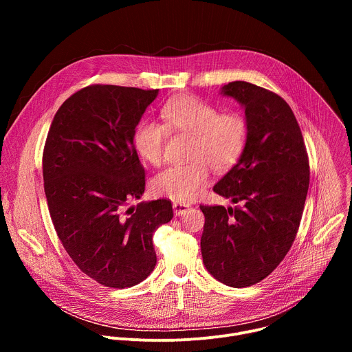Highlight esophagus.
I'll list each match as a JSON object with an SVG mask.
<instances>
[{"label": "esophagus", "instance_id": "34e87169", "mask_svg": "<svg viewBox=\"0 0 352 352\" xmlns=\"http://www.w3.org/2000/svg\"><path fill=\"white\" fill-rule=\"evenodd\" d=\"M173 209H174V213H175L177 216H182V214H185V213L190 209V206L186 205V204L174 202V204H173Z\"/></svg>", "mask_w": 352, "mask_h": 352}]
</instances>
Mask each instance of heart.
Segmentation results:
<instances>
[{"mask_svg":"<svg viewBox=\"0 0 352 352\" xmlns=\"http://www.w3.org/2000/svg\"><path fill=\"white\" fill-rule=\"evenodd\" d=\"M160 114L163 124L142 120L135 126L133 147L144 162L159 166L164 157L168 132L192 135V162L170 166L152 181L157 196L188 202L208 182L209 166L224 171L239 160L248 140V122L239 113H220L214 104L195 96L168 100Z\"/></svg>","mask_w":352,"mask_h":352,"instance_id":"b5f03b06","label":"heart"}]
</instances>
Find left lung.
I'll list each match as a JSON object with an SVG mask.
<instances>
[{"label": "left lung", "instance_id": "8db88e82", "mask_svg": "<svg viewBox=\"0 0 352 352\" xmlns=\"http://www.w3.org/2000/svg\"><path fill=\"white\" fill-rule=\"evenodd\" d=\"M221 93L245 107L248 140L238 163L213 190L243 206L200 205V249L214 278L242 288L266 278L292 246L309 188V157L283 97L243 80L230 82Z\"/></svg>", "mask_w": 352, "mask_h": 352}]
</instances>
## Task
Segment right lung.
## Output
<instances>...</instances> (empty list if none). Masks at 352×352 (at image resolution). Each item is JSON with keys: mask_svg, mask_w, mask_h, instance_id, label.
<instances>
[{"mask_svg": "<svg viewBox=\"0 0 352 352\" xmlns=\"http://www.w3.org/2000/svg\"><path fill=\"white\" fill-rule=\"evenodd\" d=\"M159 89L90 85L54 116L43 150L48 212L67 254L110 288L143 281L156 266L153 232L173 219L168 199L126 208L144 192L133 131Z\"/></svg>", "mask_w": 352, "mask_h": 352, "instance_id": "obj_1", "label": "right lung"}]
</instances>
